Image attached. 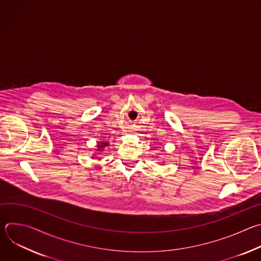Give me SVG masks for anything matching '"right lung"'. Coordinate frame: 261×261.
Returning <instances> with one entry per match:
<instances>
[{
    "mask_svg": "<svg viewBox=\"0 0 261 261\" xmlns=\"http://www.w3.org/2000/svg\"><path fill=\"white\" fill-rule=\"evenodd\" d=\"M108 146V142L107 141H100L99 144H97V151L98 152H102L104 151V148Z\"/></svg>",
    "mask_w": 261,
    "mask_h": 261,
    "instance_id": "obj_1",
    "label": "right lung"
}]
</instances>
